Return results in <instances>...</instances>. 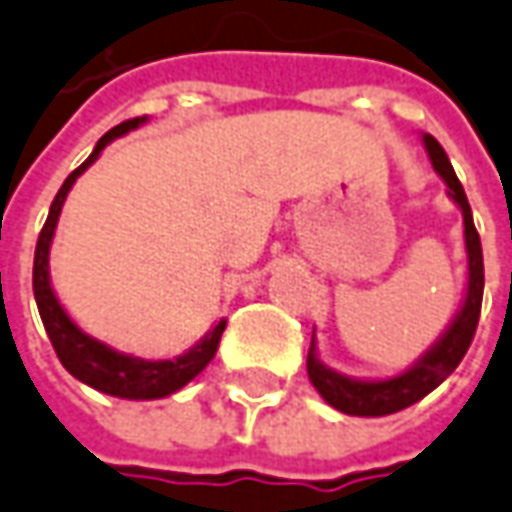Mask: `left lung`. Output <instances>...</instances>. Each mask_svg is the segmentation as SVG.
Returning a JSON list of instances; mask_svg holds the SVG:
<instances>
[{"mask_svg": "<svg viewBox=\"0 0 512 512\" xmlns=\"http://www.w3.org/2000/svg\"><path fill=\"white\" fill-rule=\"evenodd\" d=\"M425 149L431 154V163L440 171V177L448 183V194L454 197L456 205L462 208L465 216V245H468V296H465V307L459 310L456 321L451 329L442 335V341L428 355H425L414 369H408L406 375L392 377V380H377V383H363V380H352V377L338 375L327 369L321 360L307 355V372H310L312 386L318 394L327 400L329 406H335L344 414H355V417H383V414H394L403 408L414 406L417 400H423L425 394L434 392L445 377L459 366V360L465 358L468 346H471L473 335H476V324H479V312H482V290H485V264H482V242L473 225L471 205L465 197V188L456 177L454 166L448 163V154L442 152V146L431 135H425Z\"/></svg>", "mask_w": 512, "mask_h": 512, "instance_id": "8db88e82", "label": "left lung"}]
</instances>
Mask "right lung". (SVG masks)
<instances>
[{
	"label": "right lung",
	"mask_w": 512,
	"mask_h": 512,
	"mask_svg": "<svg viewBox=\"0 0 512 512\" xmlns=\"http://www.w3.org/2000/svg\"><path fill=\"white\" fill-rule=\"evenodd\" d=\"M143 118H132L118 123L115 129H109L95 152L89 154V160H84L81 166L72 171L70 177L64 180V185L58 188L56 200L50 205V214L47 222L39 233V242H36V259H33V293H36V304H39V315L47 329V338L56 349L58 360L64 363V369L72 377H78L81 383H87L98 392L112 394V397H129V400H157V397H166V394L183 389L191 377H197L211 363L216 355V346L222 338V329L225 321H219L200 344L194 346L191 352H185L183 358L177 360H140L129 358V355H120L115 349H109L101 341L84 335L81 329L72 324L67 318V312L61 310L56 293L50 287V276H47V253H50V239L56 231L58 214H61V205L67 200V191L75 183V177L84 171V168L104 152V146L115 137L126 135L129 129L140 126Z\"/></svg>",
	"instance_id": "add662e5"
}]
</instances>
